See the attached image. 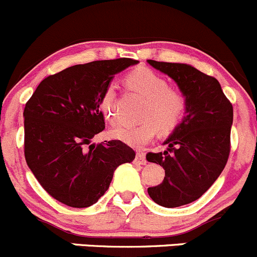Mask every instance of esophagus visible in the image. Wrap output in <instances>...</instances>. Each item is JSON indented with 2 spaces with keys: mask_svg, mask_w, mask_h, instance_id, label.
I'll use <instances>...</instances> for the list:
<instances>
[{
  "mask_svg": "<svg viewBox=\"0 0 257 257\" xmlns=\"http://www.w3.org/2000/svg\"><path fill=\"white\" fill-rule=\"evenodd\" d=\"M135 162L139 163V165H146L147 161H146V156H145V153L137 152L136 157H135Z\"/></svg>",
  "mask_w": 257,
  "mask_h": 257,
  "instance_id": "obj_1",
  "label": "esophagus"
}]
</instances>
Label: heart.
Returning <instances> with one entry per match:
<instances>
[{"label": "heart", "mask_w": 257, "mask_h": 257, "mask_svg": "<svg viewBox=\"0 0 257 257\" xmlns=\"http://www.w3.org/2000/svg\"><path fill=\"white\" fill-rule=\"evenodd\" d=\"M126 85L146 99L137 125H118L110 131L113 140L128 146L140 148L153 140L157 131L168 134L173 131L183 118L187 110V97L181 90L169 88L167 80L148 68H139L126 75ZM99 110L105 118L115 122L116 85L109 84L99 97Z\"/></svg>", "instance_id": "heart-1"}]
</instances>
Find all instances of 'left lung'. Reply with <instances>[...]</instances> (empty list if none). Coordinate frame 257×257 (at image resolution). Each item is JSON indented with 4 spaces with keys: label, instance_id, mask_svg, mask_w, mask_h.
<instances>
[{
    "label": "left lung",
    "instance_id": "left-lung-1",
    "mask_svg": "<svg viewBox=\"0 0 257 257\" xmlns=\"http://www.w3.org/2000/svg\"><path fill=\"white\" fill-rule=\"evenodd\" d=\"M147 63L173 79L187 97L186 115L163 142L167 150L146 156L166 173L162 183L148 188V195L162 207H181L199 199L225 167L232 105L215 78L192 65L151 59Z\"/></svg>",
    "mask_w": 257,
    "mask_h": 257
}]
</instances>
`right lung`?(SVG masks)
<instances>
[{"mask_svg":"<svg viewBox=\"0 0 257 257\" xmlns=\"http://www.w3.org/2000/svg\"><path fill=\"white\" fill-rule=\"evenodd\" d=\"M137 63L120 58L73 65L42 80L26 104V162L58 202L73 208L95 204L115 169L135 160L123 142L91 144V139L105 128L101 92L113 75Z\"/></svg>","mask_w":257,"mask_h":257,"instance_id":"right-lung-1","label":"right lung"}]
</instances>
